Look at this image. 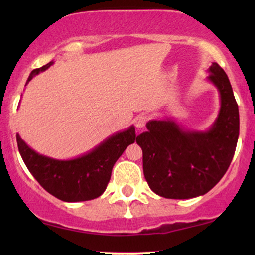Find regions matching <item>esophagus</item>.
<instances>
[{
	"label": "esophagus",
	"instance_id": "34e87169",
	"mask_svg": "<svg viewBox=\"0 0 255 255\" xmlns=\"http://www.w3.org/2000/svg\"><path fill=\"white\" fill-rule=\"evenodd\" d=\"M148 121V116L145 114H139L137 117L134 118V125L137 128H142L147 123Z\"/></svg>",
	"mask_w": 255,
	"mask_h": 255
}]
</instances>
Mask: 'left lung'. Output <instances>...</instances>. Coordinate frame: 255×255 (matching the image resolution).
Returning a JSON list of instances; mask_svg holds the SVG:
<instances>
[{
	"label": "left lung",
	"instance_id": "1",
	"mask_svg": "<svg viewBox=\"0 0 255 255\" xmlns=\"http://www.w3.org/2000/svg\"><path fill=\"white\" fill-rule=\"evenodd\" d=\"M207 81L219 94V111L205 131L187 130L173 118L151 120L137 137L148 186L159 196L187 200L212 189L224 176L239 137V110L226 73L212 62Z\"/></svg>",
	"mask_w": 255,
	"mask_h": 255
}]
</instances>
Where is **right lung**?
<instances>
[{
  "label": "right lung",
  "mask_w": 255,
  "mask_h": 255,
  "mask_svg": "<svg viewBox=\"0 0 255 255\" xmlns=\"http://www.w3.org/2000/svg\"><path fill=\"white\" fill-rule=\"evenodd\" d=\"M53 64L52 60L43 67L33 69L26 85ZM16 138L24 163L45 190L64 202H82L94 200L104 193L115 162L135 140V128L131 125L127 130L118 131L104 139L85 154L67 160L39 154L19 134Z\"/></svg>",
  "instance_id": "1"
}]
</instances>
